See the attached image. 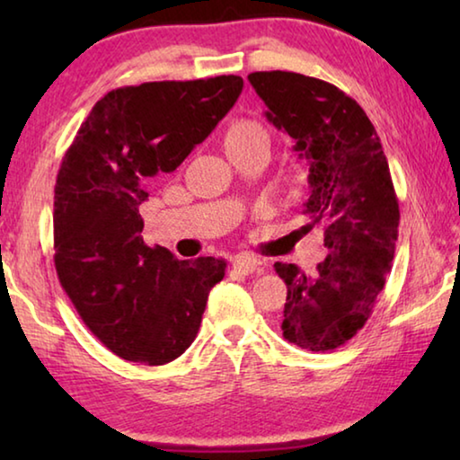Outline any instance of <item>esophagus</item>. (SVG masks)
Returning a JSON list of instances; mask_svg holds the SVG:
<instances>
[{
  "mask_svg": "<svg viewBox=\"0 0 460 460\" xmlns=\"http://www.w3.org/2000/svg\"><path fill=\"white\" fill-rule=\"evenodd\" d=\"M260 266H261V261L255 260L253 255H249V253H239L237 258L233 260V268L239 270L241 274H253L255 270H260Z\"/></svg>",
  "mask_w": 460,
  "mask_h": 460,
  "instance_id": "34e87169",
  "label": "esophagus"
}]
</instances>
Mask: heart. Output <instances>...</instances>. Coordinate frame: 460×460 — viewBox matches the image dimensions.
Listing matches in <instances>:
<instances>
[{
	"instance_id": "1",
	"label": "heart",
	"mask_w": 460,
	"mask_h": 460,
	"mask_svg": "<svg viewBox=\"0 0 460 460\" xmlns=\"http://www.w3.org/2000/svg\"><path fill=\"white\" fill-rule=\"evenodd\" d=\"M223 142L227 154L245 150V147L258 142H268V131L258 119L237 118L229 123L227 129H225Z\"/></svg>"
}]
</instances>
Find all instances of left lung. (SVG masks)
<instances>
[{
  "instance_id": "obj_1",
  "label": "left lung",
  "mask_w": 460,
  "mask_h": 460,
  "mask_svg": "<svg viewBox=\"0 0 460 460\" xmlns=\"http://www.w3.org/2000/svg\"><path fill=\"white\" fill-rule=\"evenodd\" d=\"M308 160L305 229L324 231L326 260L306 276L276 263L288 286L284 339L308 351H332L353 339L373 313L398 241L400 207L381 139L361 105L334 84L288 71L247 76Z\"/></svg>"
}]
</instances>
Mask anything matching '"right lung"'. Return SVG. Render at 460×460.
Instances as JSON below:
<instances>
[{
	"instance_id": "obj_1",
	"label": "right lung",
	"mask_w": 460,
	"mask_h": 460,
	"mask_svg": "<svg viewBox=\"0 0 460 460\" xmlns=\"http://www.w3.org/2000/svg\"><path fill=\"white\" fill-rule=\"evenodd\" d=\"M243 79L158 81L109 91L68 147L54 186V268L103 345L126 361L164 365L197 339L217 258L176 260L146 245L139 207L235 105Z\"/></svg>"
}]
</instances>
